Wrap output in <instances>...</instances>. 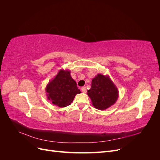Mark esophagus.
Masks as SVG:
<instances>
[{
  "instance_id": "34e87169",
  "label": "esophagus",
  "mask_w": 160,
  "mask_h": 160,
  "mask_svg": "<svg viewBox=\"0 0 160 160\" xmlns=\"http://www.w3.org/2000/svg\"><path fill=\"white\" fill-rule=\"evenodd\" d=\"M81 91L83 92V93H86V92H87V89H86L85 87H83V88H81Z\"/></svg>"
}]
</instances>
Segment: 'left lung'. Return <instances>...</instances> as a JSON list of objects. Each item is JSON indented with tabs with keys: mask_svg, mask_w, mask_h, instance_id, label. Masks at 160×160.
Listing matches in <instances>:
<instances>
[{
	"mask_svg": "<svg viewBox=\"0 0 160 160\" xmlns=\"http://www.w3.org/2000/svg\"><path fill=\"white\" fill-rule=\"evenodd\" d=\"M88 95L95 108L105 110L115 103L119 98V91L108 75L98 74L92 79Z\"/></svg>",
	"mask_w": 160,
	"mask_h": 160,
	"instance_id": "obj_1",
	"label": "left lung"
}]
</instances>
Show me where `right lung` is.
Instances as JSON below:
<instances>
[{
  "label": "right lung",
  "mask_w": 160,
  "mask_h": 160,
  "mask_svg": "<svg viewBox=\"0 0 160 160\" xmlns=\"http://www.w3.org/2000/svg\"><path fill=\"white\" fill-rule=\"evenodd\" d=\"M69 70L61 69L46 86L47 99L59 108L70 105L77 94L81 93L77 83L72 79Z\"/></svg>",
  "instance_id": "obj_1"
}]
</instances>
